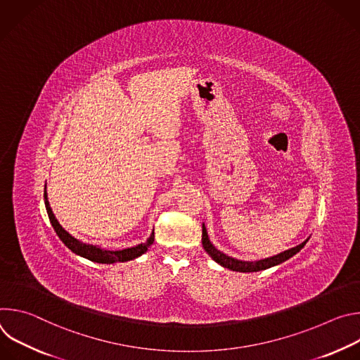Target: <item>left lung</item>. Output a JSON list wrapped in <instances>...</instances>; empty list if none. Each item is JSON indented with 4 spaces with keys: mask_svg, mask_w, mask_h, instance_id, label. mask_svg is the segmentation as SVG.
<instances>
[{
    "mask_svg": "<svg viewBox=\"0 0 360 360\" xmlns=\"http://www.w3.org/2000/svg\"><path fill=\"white\" fill-rule=\"evenodd\" d=\"M307 240H309V238H307L306 240H303L300 245H296L295 248H290V249H288L285 252H281V253H278L275 256H271V258H265V259L249 262V261L235 259V258H232V256H228L224 252L218 250L211 243L208 232H207V228H205V224H202V246H203V249L207 250V253L211 256V258L217 264H219L221 266L228 268L231 271H235V272H258V271H264V269L276 266V265L288 261L289 258H292L293 255H296L306 245Z\"/></svg>",
    "mask_w": 360,
    "mask_h": 360,
    "instance_id": "obj_1",
    "label": "left lung"
}]
</instances>
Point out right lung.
I'll return each instance as SVG.
<instances>
[{
	"instance_id": "1",
	"label": "right lung",
	"mask_w": 360,
	"mask_h": 360,
	"mask_svg": "<svg viewBox=\"0 0 360 360\" xmlns=\"http://www.w3.org/2000/svg\"><path fill=\"white\" fill-rule=\"evenodd\" d=\"M44 202H45V208H46V214L49 218L51 225H53L54 231L57 232L58 238L64 242V245L71 249L74 253L82 256V258H86L92 262H98V264H115V262H128L132 261L138 256H141L142 253H145L148 250V248L153 243V231L150 233V236L146 239V242L139 243L136 246L132 248H127V249H121V250H108L96 245H89V243H84L78 239H75L72 235H70L57 221L56 215L53 214V210L49 207L48 202V195H46V185H45V191H44Z\"/></svg>"
}]
</instances>
